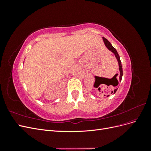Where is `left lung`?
Segmentation results:
<instances>
[{"instance_id": "obj_1", "label": "left lung", "mask_w": 151, "mask_h": 151, "mask_svg": "<svg viewBox=\"0 0 151 151\" xmlns=\"http://www.w3.org/2000/svg\"><path fill=\"white\" fill-rule=\"evenodd\" d=\"M103 42L105 45V46H106V47L109 50V51H111L112 53H113L114 54H115V56L116 57V58L117 59V61L118 62V66H119V70H120V77H119V81L120 82L122 81V76H123V70H122V63H121V60H120V56L119 55H118L116 50L114 48L112 45L110 43V42H109V41L105 38L104 37H103ZM117 81V85L118 84V80L116 79ZM118 88L115 89V90H114L113 91H111V94H115L116 93V91H117Z\"/></svg>"}]
</instances>
